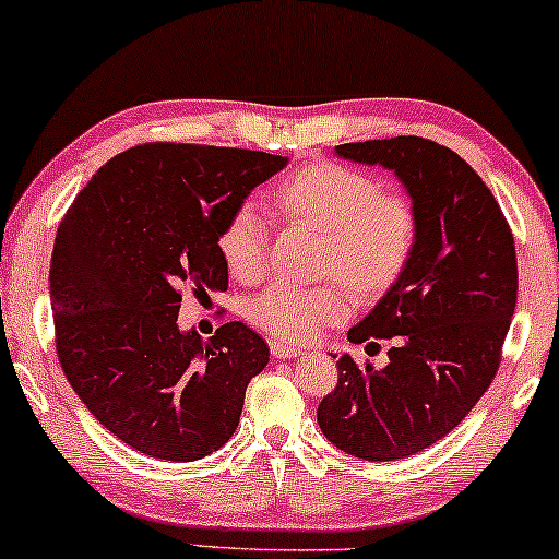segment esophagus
<instances>
[{
	"label": "esophagus",
	"mask_w": 559,
	"mask_h": 559,
	"mask_svg": "<svg viewBox=\"0 0 559 559\" xmlns=\"http://www.w3.org/2000/svg\"><path fill=\"white\" fill-rule=\"evenodd\" d=\"M270 350L274 358H297L302 354V348L297 346H287V343H280V341H272L270 343Z\"/></svg>",
	"instance_id": "esophagus-1"
}]
</instances>
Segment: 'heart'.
Instances as JSON below:
<instances>
[{"instance_id":"obj_1","label":"heart","mask_w":559,"mask_h":559,"mask_svg":"<svg viewBox=\"0 0 559 559\" xmlns=\"http://www.w3.org/2000/svg\"><path fill=\"white\" fill-rule=\"evenodd\" d=\"M272 213L285 224L323 236L318 272L338 277L358 297H379L400 280L417 241V216L407 198L381 193L369 175L333 163H310L272 190ZM270 226L243 203L226 218L218 251L239 282H257L266 270ZM341 282L272 285L249 305V320L280 341L308 343L348 316Z\"/></svg>"}]
</instances>
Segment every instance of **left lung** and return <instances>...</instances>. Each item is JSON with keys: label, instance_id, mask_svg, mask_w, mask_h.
Masks as SVG:
<instances>
[{"label": "left lung", "instance_id": "1", "mask_svg": "<svg viewBox=\"0 0 559 559\" xmlns=\"http://www.w3.org/2000/svg\"><path fill=\"white\" fill-rule=\"evenodd\" d=\"M335 155L392 170L417 216L400 280L348 331L350 343L392 341L389 364L343 354L338 384L318 407L335 448L384 463L445 438L491 384L516 308L514 236L478 173L438 142H348Z\"/></svg>", "mask_w": 559, "mask_h": 559}]
</instances>
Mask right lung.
Instances as JSON below:
<instances>
[{
	"mask_svg": "<svg viewBox=\"0 0 559 559\" xmlns=\"http://www.w3.org/2000/svg\"><path fill=\"white\" fill-rule=\"evenodd\" d=\"M287 157L152 142L111 157L56 234L50 305L63 373L91 415L159 461L213 453L270 346L243 323L180 331L182 289L224 293L226 218Z\"/></svg>",
	"mask_w": 559,
	"mask_h": 559,
	"instance_id": "add662e5",
	"label": "right lung"
}]
</instances>
